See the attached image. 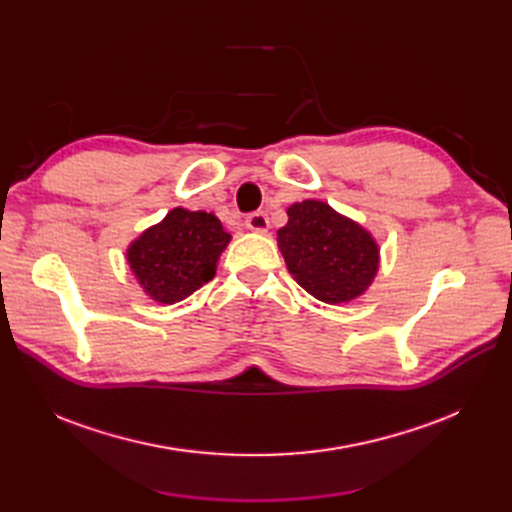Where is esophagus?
Instances as JSON below:
<instances>
[{"mask_svg": "<svg viewBox=\"0 0 512 512\" xmlns=\"http://www.w3.org/2000/svg\"><path fill=\"white\" fill-rule=\"evenodd\" d=\"M245 226L250 228V230H254V232H267V228H269L267 213L265 211L250 213V215H247V220H245Z\"/></svg>", "mask_w": 512, "mask_h": 512, "instance_id": "1", "label": "esophagus"}]
</instances>
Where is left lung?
<instances>
[{"instance_id":"1","label":"left lung","mask_w":512,"mask_h":512,"mask_svg":"<svg viewBox=\"0 0 512 512\" xmlns=\"http://www.w3.org/2000/svg\"><path fill=\"white\" fill-rule=\"evenodd\" d=\"M286 213L288 224L277 230V245L297 284L329 305L365 294L380 267V247L371 232L314 198L290 205Z\"/></svg>"}]
</instances>
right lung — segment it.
Segmentation results:
<instances>
[{
	"label": "right lung",
	"instance_id": "1",
	"mask_svg": "<svg viewBox=\"0 0 512 512\" xmlns=\"http://www.w3.org/2000/svg\"><path fill=\"white\" fill-rule=\"evenodd\" d=\"M228 243L213 213L175 207L128 245L126 258L147 297L173 305L213 280Z\"/></svg>",
	"mask_w": 512,
	"mask_h": 512
}]
</instances>
